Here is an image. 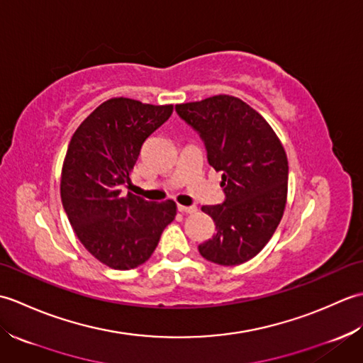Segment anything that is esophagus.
<instances>
[{"instance_id":"1","label":"esophagus","mask_w":363,"mask_h":363,"mask_svg":"<svg viewBox=\"0 0 363 363\" xmlns=\"http://www.w3.org/2000/svg\"><path fill=\"white\" fill-rule=\"evenodd\" d=\"M177 211L181 213H194L196 212V206H177Z\"/></svg>"}]
</instances>
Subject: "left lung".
<instances>
[{
  "instance_id": "left-lung-1",
  "label": "left lung",
  "mask_w": 363,
  "mask_h": 363,
  "mask_svg": "<svg viewBox=\"0 0 363 363\" xmlns=\"http://www.w3.org/2000/svg\"><path fill=\"white\" fill-rule=\"evenodd\" d=\"M176 112L201 137L207 162L223 172L225 201L201 207L217 234L198 246L199 254L218 265H240L257 256L282 218L287 156L264 117L235 96L177 104Z\"/></svg>"
}]
</instances>
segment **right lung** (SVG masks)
Listing matches in <instances>:
<instances>
[{"label":"right lung","instance_id":"add662e5","mask_svg":"<svg viewBox=\"0 0 363 363\" xmlns=\"http://www.w3.org/2000/svg\"><path fill=\"white\" fill-rule=\"evenodd\" d=\"M173 106L112 98L81 123L68 145L60 198L76 235L101 264L133 269L151 257L176 204L125 195L130 169L154 130L172 117Z\"/></svg>","mask_w":363,"mask_h":363}]
</instances>
